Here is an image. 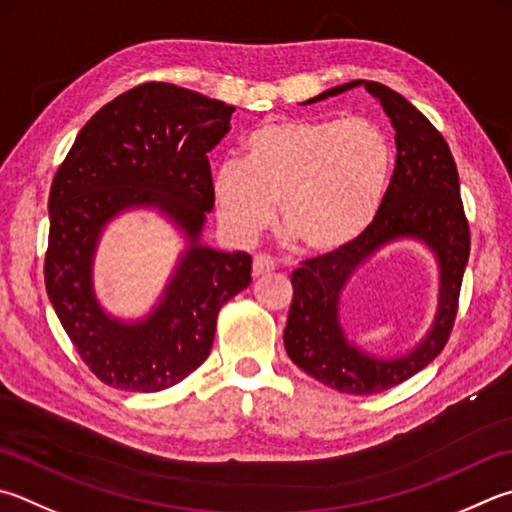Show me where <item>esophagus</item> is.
<instances>
[{"instance_id": "esophagus-1", "label": "esophagus", "mask_w": 512, "mask_h": 512, "mask_svg": "<svg viewBox=\"0 0 512 512\" xmlns=\"http://www.w3.org/2000/svg\"><path fill=\"white\" fill-rule=\"evenodd\" d=\"M273 271H275V262H273V257H268V255H257V257L253 259V277H264V275L273 273Z\"/></svg>"}]
</instances>
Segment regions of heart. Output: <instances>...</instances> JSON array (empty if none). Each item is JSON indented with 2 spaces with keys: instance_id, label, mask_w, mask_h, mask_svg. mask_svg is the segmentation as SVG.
I'll return each mask as SVG.
<instances>
[{
  "instance_id": "1",
  "label": "heart",
  "mask_w": 512,
  "mask_h": 512,
  "mask_svg": "<svg viewBox=\"0 0 512 512\" xmlns=\"http://www.w3.org/2000/svg\"><path fill=\"white\" fill-rule=\"evenodd\" d=\"M392 145L367 118L275 120L250 132L244 163L217 167L212 194L228 235L250 244L280 206L304 253L329 257L365 235L385 199Z\"/></svg>"
}]
</instances>
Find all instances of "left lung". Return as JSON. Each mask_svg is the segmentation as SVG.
I'll return each instance as SVG.
<instances>
[{"mask_svg":"<svg viewBox=\"0 0 512 512\" xmlns=\"http://www.w3.org/2000/svg\"><path fill=\"white\" fill-rule=\"evenodd\" d=\"M365 87L392 120L396 167L374 224L342 253L315 257L291 275L293 302L284 329L288 358L342 394H378L401 385L439 356L457 315L470 230L461 203L457 163L445 138L410 100L374 80H351L302 105ZM421 240L440 266V302L433 327L407 354L380 359L349 341L339 322L341 291L378 249L394 240Z\"/></svg>","mask_w":512,"mask_h":512,"instance_id":"8db88e82","label":"left lung"}]
</instances>
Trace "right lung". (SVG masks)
<instances>
[{
  "mask_svg": "<svg viewBox=\"0 0 512 512\" xmlns=\"http://www.w3.org/2000/svg\"><path fill=\"white\" fill-rule=\"evenodd\" d=\"M235 107L197 91L147 82L107 102L80 129L49 194L46 293L80 358L125 392H161L208 358L217 313L253 282L248 253L201 241L215 208L208 152ZM156 209L182 232L184 253L153 311L116 319L99 304V237L125 211Z\"/></svg>",
  "mask_w": 512,
  "mask_h": 512,
  "instance_id": "add662e5",
  "label": "right lung"
}]
</instances>
